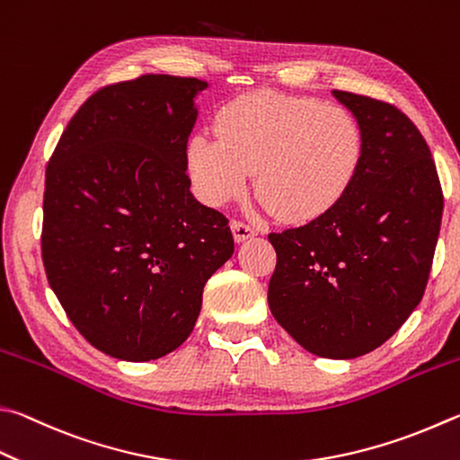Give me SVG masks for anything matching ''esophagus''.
<instances>
[{"instance_id": "34e87169", "label": "esophagus", "mask_w": 460, "mask_h": 460, "mask_svg": "<svg viewBox=\"0 0 460 460\" xmlns=\"http://www.w3.org/2000/svg\"><path fill=\"white\" fill-rule=\"evenodd\" d=\"M231 229H233V237H235L237 243H241V241H245L249 237L257 235V227L252 223L247 221H241V219H235L231 223Z\"/></svg>"}]
</instances>
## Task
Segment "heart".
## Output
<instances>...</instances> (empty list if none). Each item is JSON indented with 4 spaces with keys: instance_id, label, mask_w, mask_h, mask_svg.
<instances>
[{
    "instance_id": "obj_1",
    "label": "heart",
    "mask_w": 460,
    "mask_h": 460,
    "mask_svg": "<svg viewBox=\"0 0 460 460\" xmlns=\"http://www.w3.org/2000/svg\"><path fill=\"white\" fill-rule=\"evenodd\" d=\"M215 138H189L187 161L199 197L223 205L247 189L283 219L312 221L346 197L362 169L366 138L356 116L338 104L275 92L239 96L217 114Z\"/></svg>"
}]
</instances>
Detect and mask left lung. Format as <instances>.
<instances>
[{"label": "left lung", "mask_w": 460, "mask_h": 460, "mask_svg": "<svg viewBox=\"0 0 460 460\" xmlns=\"http://www.w3.org/2000/svg\"><path fill=\"white\" fill-rule=\"evenodd\" d=\"M364 130L362 169L317 219L270 233L267 302L307 352L352 360L394 336L427 289L442 189L420 130L396 106L333 90Z\"/></svg>", "instance_id": "obj_1"}]
</instances>
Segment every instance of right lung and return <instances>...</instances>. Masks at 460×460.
Here are the masks:
<instances>
[{"mask_svg": "<svg viewBox=\"0 0 460 460\" xmlns=\"http://www.w3.org/2000/svg\"><path fill=\"white\" fill-rule=\"evenodd\" d=\"M197 78L146 74L100 88L72 116L46 169L41 259L82 336L148 362L193 332L207 279L233 255L223 213L187 174Z\"/></svg>", "mask_w": 460, "mask_h": 460, "instance_id": "1", "label": "right lung"}]
</instances>
